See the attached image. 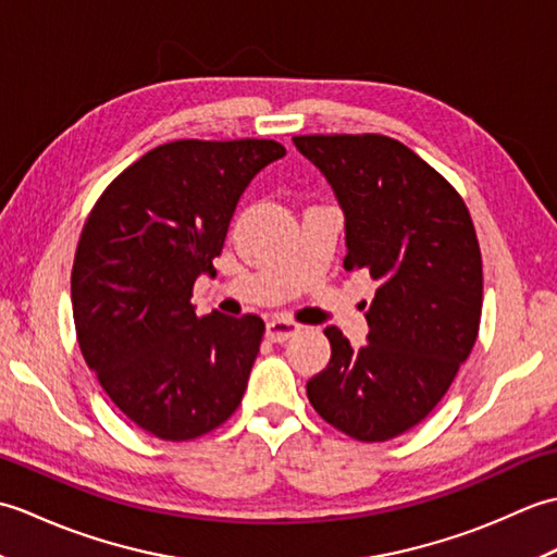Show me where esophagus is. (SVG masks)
<instances>
[{
  "instance_id": "esophagus-1",
  "label": "esophagus",
  "mask_w": 557,
  "mask_h": 557,
  "mask_svg": "<svg viewBox=\"0 0 557 557\" xmlns=\"http://www.w3.org/2000/svg\"><path fill=\"white\" fill-rule=\"evenodd\" d=\"M299 330H301V325L289 321V318H272L265 327V337L270 342H285V339L297 335Z\"/></svg>"
}]
</instances>
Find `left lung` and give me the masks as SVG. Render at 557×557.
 Instances as JSON below:
<instances>
[{
  "mask_svg": "<svg viewBox=\"0 0 557 557\" xmlns=\"http://www.w3.org/2000/svg\"><path fill=\"white\" fill-rule=\"evenodd\" d=\"M345 210L347 270L377 282L369 345L325 327L327 369L306 383L313 409L361 443H383L435 409L474 347L483 270L474 222L443 174L381 134L294 136Z\"/></svg>",
  "mask_w": 557,
  "mask_h": 557,
  "instance_id": "1",
  "label": "left lung"
}]
</instances>
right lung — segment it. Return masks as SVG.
I'll return each instance as SVG.
<instances>
[{"label": "right lung", "mask_w": 557, "mask_h": 557, "mask_svg": "<svg viewBox=\"0 0 557 557\" xmlns=\"http://www.w3.org/2000/svg\"><path fill=\"white\" fill-rule=\"evenodd\" d=\"M285 152L265 138L172 140L128 164L83 224L71 270L81 354L160 441H194L242 405L265 323L198 318L191 292L198 275H215L244 188Z\"/></svg>", "instance_id": "add662e5"}]
</instances>
